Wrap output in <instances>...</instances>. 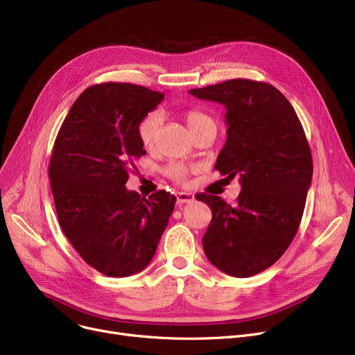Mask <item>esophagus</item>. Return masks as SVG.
Returning <instances> with one entry per match:
<instances>
[{"label": "esophagus", "instance_id": "34e87169", "mask_svg": "<svg viewBox=\"0 0 355 355\" xmlns=\"http://www.w3.org/2000/svg\"><path fill=\"white\" fill-rule=\"evenodd\" d=\"M196 200L194 194L193 193H185V191H181L178 193L177 196V202L178 204H185V202H193Z\"/></svg>", "mask_w": 355, "mask_h": 355}]
</instances>
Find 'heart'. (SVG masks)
<instances>
[{"label": "heart", "mask_w": 355, "mask_h": 355, "mask_svg": "<svg viewBox=\"0 0 355 355\" xmlns=\"http://www.w3.org/2000/svg\"><path fill=\"white\" fill-rule=\"evenodd\" d=\"M185 119H187L189 128L191 130V134L200 132L204 128H216L214 119L206 114V112H201L197 109H191L185 114ZM162 114L159 110H151L139 121L138 123V137L142 142L144 146L151 148L157 142L161 128H162ZM191 171V168L189 165H185L182 162H171L166 166V174L170 175L173 180L178 182H184L187 180L189 174Z\"/></svg>", "instance_id": "b5f03b06"}]
</instances>
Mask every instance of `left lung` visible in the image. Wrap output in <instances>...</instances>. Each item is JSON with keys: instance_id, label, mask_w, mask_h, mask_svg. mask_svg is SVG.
<instances>
[{"instance_id": "obj_1", "label": "left lung", "mask_w": 355, "mask_h": 355, "mask_svg": "<svg viewBox=\"0 0 355 355\" xmlns=\"http://www.w3.org/2000/svg\"><path fill=\"white\" fill-rule=\"evenodd\" d=\"M190 95L225 105L227 139L216 170L239 175L236 206L198 194L211 210L202 236L210 262L230 276L249 277L272 266L301 225L312 181V155L289 101L269 83L233 79Z\"/></svg>"}]
</instances>
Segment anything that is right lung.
I'll use <instances>...</instances> for the list:
<instances>
[{
  "label": "right lung",
  "instance_id": "obj_1",
  "mask_svg": "<svg viewBox=\"0 0 355 355\" xmlns=\"http://www.w3.org/2000/svg\"><path fill=\"white\" fill-rule=\"evenodd\" d=\"M164 93L101 83L80 93L55 138L49 177L64 236L98 272L125 277L151 262L175 206L164 190L148 198L125 184L146 151L138 123Z\"/></svg>",
  "mask_w": 355,
  "mask_h": 355
}]
</instances>
